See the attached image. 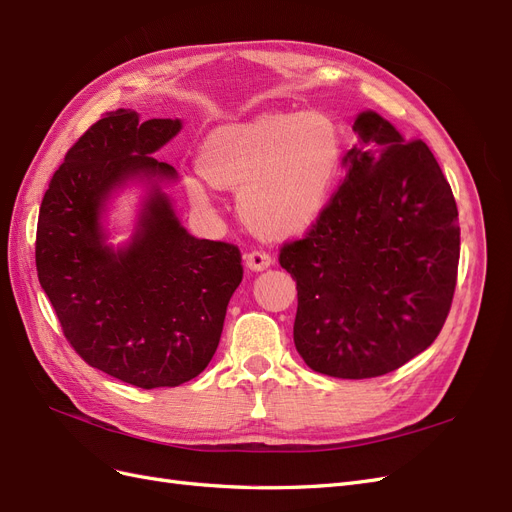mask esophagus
<instances>
[{"label": "esophagus", "instance_id": "obj_1", "mask_svg": "<svg viewBox=\"0 0 512 512\" xmlns=\"http://www.w3.org/2000/svg\"><path fill=\"white\" fill-rule=\"evenodd\" d=\"M273 265V258L267 252H250L245 254V267L250 271H265Z\"/></svg>", "mask_w": 512, "mask_h": 512}]
</instances>
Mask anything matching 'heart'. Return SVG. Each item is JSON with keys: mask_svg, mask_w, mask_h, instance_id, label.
I'll use <instances>...</instances> for the list:
<instances>
[{"mask_svg": "<svg viewBox=\"0 0 512 512\" xmlns=\"http://www.w3.org/2000/svg\"><path fill=\"white\" fill-rule=\"evenodd\" d=\"M342 164V130L320 111L262 115L215 130L198 153L200 173L222 188H239L243 222L269 239L299 235L320 218ZM203 175L185 179V190L192 203L209 207Z\"/></svg>", "mask_w": 512, "mask_h": 512, "instance_id": "heart-1", "label": "heart"}]
</instances>
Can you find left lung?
<instances>
[{"mask_svg":"<svg viewBox=\"0 0 512 512\" xmlns=\"http://www.w3.org/2000/svg\"><path fill=\"white\" fill-rule=\"evenodd\" d=\"M346 179L307 237L284 245L297 280L294 346L309 369L363 380L395 371L438 337L459 265L453 190L423 141L361 111Z\"/></svg>","mask_w":512,"mask_h":512,"instance_id":"obj_1","label":"left lung"}]
</instances>
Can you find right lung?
Listing matches in <instances>:
<instances>
[{"label":"right lung","instance_id":"1","mask_svg":"<svg viewBox=\"0 0 512 512\" xmlns=\"http://www.w3.org/2000/svg\"><path fill=\"white\" fill-rule=\"evenodd\" d=\"M181 128L106 115L66 153L38 215V280L66 339L85 363L141 389L179 386L209 365L243 280L237 247L190 235L166 192L177 170L153 153ZM128 187L142 200L115 246L107 213Z\"/></svg>","mask_w":512,"mask_h":512}]
</instances>
